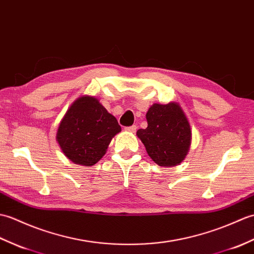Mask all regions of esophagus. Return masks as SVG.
<instances>
[{
    "instance_id": "1",
    "label": "esophagus",
    "mask_w": 254,
    "mask_h": 254,
    "mask_svg": "<svg viewBox=\"0 0 254 254\" xmlns=\"http://www.w3.org/2000/svg\"><path fill=\"white\" fill-rule=\"evenodd\" d=\"M125 130L127 131H130V132H134L137 130V126L136 125H132V126H129V127H126Z\"/></svg>"
}]
</instances>
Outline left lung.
Listing matches in <instances>:
<instances>
[{
    "label": "left lung",
    "instance_id": "obj_1",
    "mask_svg": "<svg viewBox=\"0 0 254 254\" xmlns=\"http://www.w3.org/2000/svg\"><path fill=\"white\" fill-rule=\"evenodd\" d=\"M148 127L139 129L149 156L160 166H175L187 155L191 141V130L182 108L171 102L153 104L146 113Z\"/></svg>",
    "mask_w": 254,
    "mask_h": 254
}]
</instances>
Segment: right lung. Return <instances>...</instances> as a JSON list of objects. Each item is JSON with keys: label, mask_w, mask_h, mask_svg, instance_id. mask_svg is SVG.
<instances>
[{"label": "right lung", "mask_w": 254, "mask_h": 254, "mask_svg": "<svg viewBox=\"0 0 254 254\" xmlns=\"http://www.w3.org/2000/svg\"><path fill=\"white\" fill-rule=\"evenodd\" d=\"M121 130L116 118L97 99L82 97L67 111L56 139L71 162L91 166L102 159L111 139Z\"/></svg>", "instance_id": "1"}]
</instances>
